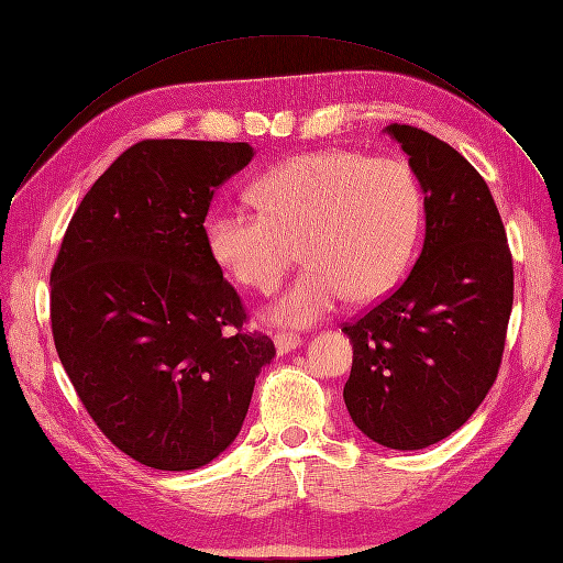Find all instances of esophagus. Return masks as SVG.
Listing matches in <instances>:
<instances>
[{
  "label": "esophagus",
  "instance_id": "1",
  "mask_svg": "<svg viewBox=\"0 0 563 563\" xmlns=\"http://www.w3.org/2000/svg\"><path fill=\"white\" fill-rule=\"evenodd\" d=\"M274 345H276V352L283 356L287 352H295L301 347V338L299 335H291V333H278L274 338Z\"/></svg>",
  "mask_w": 563,
  "mask_h": 563
}]
</instances>
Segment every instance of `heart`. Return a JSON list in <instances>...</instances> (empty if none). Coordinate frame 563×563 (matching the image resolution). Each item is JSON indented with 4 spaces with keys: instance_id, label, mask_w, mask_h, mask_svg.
I'll list each match as a JSON object with an SVG mask.
<instances>
[{
    "instance_id": "heart-1",
    "label": "heart",
    "mask_w": 563,
    "mask_h": 563,
    "mask_svg": "<svg viewBox=\"0 0 563 563\" xmlns=\"http://www.w3.org/2000/svg\"><path fill=\"white\" fill-rule=\"evenodd\" d=\"M260 211L221 202L207 218L211 257L243 285L272 291L297 257L303 272L264 310L306 329L350 295L382 297L405 272L421 221V192L396 158L329 150L289 158L251 186Z\"/></svg>"
}]
</instances>
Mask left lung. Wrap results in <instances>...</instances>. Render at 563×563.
<instances>
[{
  "label": "left lung",
  "mask_w": 563,
  "mask_h": 563,
  "mask_svg": "<svg viewBox=\"0 0 563 563\" xmlns=\"http://www.w3.org/2000/svg\"><path fill=\"white\" fill-rule=\"evenodd\" d=\"M384 133L426 195V239L394 295L342 327L354 347L342 398L373 442L419 451L467 423L495 384L512 260L490 188L467 158L421 129Z\"/></svg>",
  "instance_id": "1"
}]
</instances>
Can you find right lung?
<instances>
[{
	"instance_id": "right-lung-1",
	"label": "right lung",
	"mask_w": 563,
	"mask_h": 563,
	"mask_svg": "<svg viewBox=\"0 0 563 563\" xmlns=\"http://www.w3.org/2000/svg\"><path fill=\"white\" fill-rule=\"evenodd\" d=\"M255 156L249 142L144 140L73 213L51 274L59 361L89 417L146 467L188 472L241 430L274 342L207 249L213 192Z\"/></svg>"
}]
</instances>
